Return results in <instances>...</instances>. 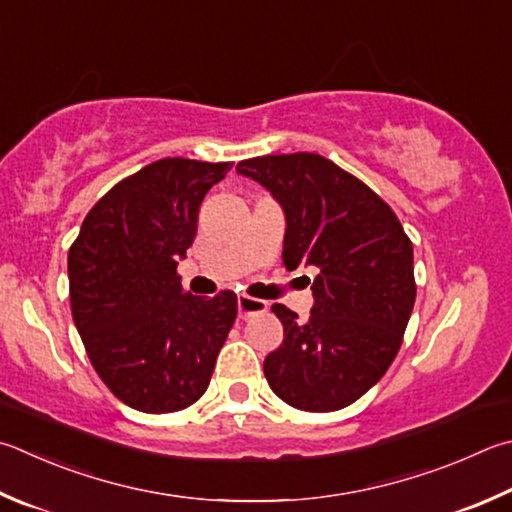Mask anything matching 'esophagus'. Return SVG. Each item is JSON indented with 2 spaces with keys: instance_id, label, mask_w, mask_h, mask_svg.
Masks as SVG:
<instances>
[{
  "instance_id": "34e87169",
  "label": "esophagus",
  "mask_w": 512,
  "mask_h": 512,
  "mask_svg": "<svg viewBox=\"0 0 512 512\" xmlns=\"http://www.w3.org/2000/svg\"><path fill=\"white\" fill-rule=\"evenodd\" d=\"M237 309H239V318L246 320L250 315L264 313L268 309V304L264 300H257V297H248V295H239L237 300Z\"/></svg>"
}]
</instances>
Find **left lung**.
Returning a JSON list of instances; mask_svg holds the SVG:
<instances>
[{
    "label": "left lung",
    "mask_w": 512,
    "mask_h": 512,
    "mask_svg": "<svg viewBox=\"0 0 512 512\" xmlns=\"http://www.w3.org/2000/svg\"><path fill=\"white\" fill-rule=\"evenodd\" d=\"M237 172L282 206L288 271L318 268L309 320L273 304L284 342L264 360L268 385L297 410H342L401 349L416 300L412 241L374 190L320 154L257 156Z\"/></svg>",
    "instance_id": "obj_1"
}]
</instances>
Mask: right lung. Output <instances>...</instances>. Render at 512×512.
Returning a JSON list of instances; mask_svg holds the SVG:
<instances>
[{"label":"right lung","mask_w":512,"mask_h":512,"mask_svg":"<svg viewBox=\"0 0 512 512\" xmlns=\"http://www.w3.org/2000/svg\"><path fill=\"white\" fill-rule=\"evenodd\" d=\"M230 167L181 156L145 165L89 210L69 248L71 313L87 356L138 412L197 403L235 324V293H183L176 273L203 197Z\"/></svg>","instance_id":"right-lung-1"}]
</instances>
